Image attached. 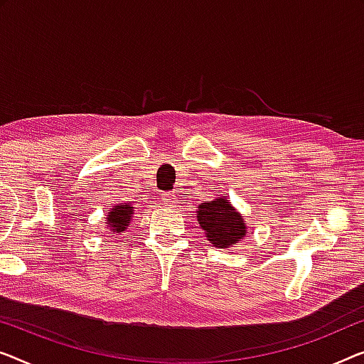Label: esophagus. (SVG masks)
I'll list each match as a JSON object with an SVG mask.
<instances>
[{"mask_svg": "<svg viewBox=\"0 0 364 364\" xmlns=\"http://www.w3.org/2000/svg\"><path fill=\"white\" fill-rule=\"evenodd\" d=\"M164 203L165 205H168V208H171V205H175V196H173V194H165Z\"/></svg>", "mask_w": 364, "mask_h": 364, "instance_id": "obj_1", "label": "esophagus"}]
</instances>
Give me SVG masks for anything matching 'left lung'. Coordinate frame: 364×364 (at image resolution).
<instances>
[{
  "instance_id": "1",
  "label": "left lung",
  "mask_w": 364,
  "mask_h": 364,
  "mask_svg": "<svg viewBox=\"0 0 364 364\" xmlns=\"http://www.w3.org/2000/svg\"><path fill=\"white\" fill-rule=\"evenodd\" d=\"M196 214L200 229L217 248L234 247L247 235V225L242 214L227 198L204 200L199 204Z\"/></svg>"
}]
</instances>
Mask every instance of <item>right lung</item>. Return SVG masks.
Wrapping results in <instances>:
<instances>
[{"mask_svg":"<svg viewBox=\"0 0 364 364\" xmlns=\"http://www.w3.org/2000/svg\"><path fill=\"white\" fill-rule=\"evenodd\" d=\"M134 214V208H130V204L127 203H121L117 205H114L111 209L109 215L106 217L107 220V227H109L112 234H121L129 227L130 219H132Z\"/></svg>","mask_w":364,"mask_h":364,"instance_id":"obj_1","label":"right lung"}]
</instances>
